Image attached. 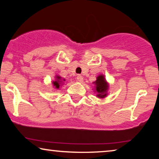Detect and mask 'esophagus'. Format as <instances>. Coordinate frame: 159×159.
Here are the masks:
<instances>
[{
  "mask_svg": "<svg viewBox=\"0 0 159 159\" xmlns=\"http://www.w3.org/2000/svg\"><path fill=\"white\" fill-rule=\"evenodd\" d=\"M77 81L80 82H83V77H82V76H81V75H78L77 77Z\"/></svg>",
  "mask_w": 159,
  "mask_h": 159,
  "instance_id": "1",
  "label": "esophagus"
}]
</instances>
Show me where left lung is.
Instances as JSON below:
<instances>
[{"mask_svg": "<svg viewBox=\"0 0 159 159\" xmlns=\"http://www.w3.org/2000/svg\"><path fill=\"white\" fill-rule=\"evenodd\" d=\"M95 84L93 88V91L96 93V97L98 98L103 99L107 96L108 91L109 89V84L106 81L105 76L100 75L96 77V80L93 82Z\"/></svg>", "mask_w": 159, "mask_h": 159, "instance_id": "obj_1", "label": "left lung"}]
</instances>
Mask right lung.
Returning a JSON list of instances; mask_svg holds the SVG:
<instances>
[{
	"label": "right lung",
	"instance_id": "right-lung-1",
	"mask_svg": "<svg viewBox=\"0 0 159 159\" xmlns=\"http://www.w3.org/2000/svg\"><path fill=\"white\" fill-rule=\"evenodd\" d=\"M66 81V80L64 78H62L59 75H56L55 76V80L52 81V85L56 90H58L63 86V84H64V82Z\"/></svg>",
	"mask_w": 159,
	"mask_h": 159
}]
</instances>
